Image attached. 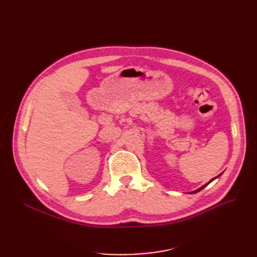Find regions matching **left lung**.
I'll use <instances>...</instances> for the list:
<instances>
[{
    "label": "left lung",
    "instance_id": "8db88e82",
    "mask_svg": "<svg viewBox=\"0 0 257 257\" xmlns=\"http://www.w3.org/2000/svg\"><path fill=\"white\" fill-rule=\"evenodd\" d=\"M214 179H215V178H213V179H212V180H214ZM212 180H211V181H212ZM211 181H210V182H211ZM206 185H207V184H206ZM206 185H204V186H201V188H200V189H198V190H196V191H194L193 193H196V192H199L200 190H203V189L205 188V186H206Z\"/></svg>",
    "mask_w": 257,
    "mask_h": 257
}]
</instances>
